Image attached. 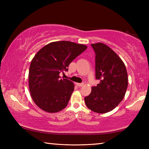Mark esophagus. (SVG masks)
<instances>
[{
    "label": "esophagus",
    "instance_id": "obj_1",
    "mask_svg": "<svg viewBox=\"0 0 149 149\" xmlns=\"http://www.w3.org/2000/svg\"><path fill=\"white\" fill-rule=\"evenodd\" d=\"M76 85L77 86H78V87H82V86H84V83H82V84H79V83H76Z\"/></svg>",
    "mask_w": 149,
    "mask_h": 149
}]
</instances>
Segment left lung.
I'll return each mask as SVG.
<instances>
[{
  "mask_svg": "<svg viewBox=\"0 0 149 149\" xmlns=\"http://www.w3.org/2000/svg\"><path fill=\"white\" fill-rule=\"evenodd\" d=\"M95 52L96 79L100 83L92 87L91 93L85 97L91 110L104 114L117 107L124 97L128 76L124 63L112 49L102 42L91 44Z\"/></svg>",
  "mask_w": 149,
  "mask_h": 149,
  "instance_id": "left-lung-1",
  "label": "left lung"
}]
</instances>
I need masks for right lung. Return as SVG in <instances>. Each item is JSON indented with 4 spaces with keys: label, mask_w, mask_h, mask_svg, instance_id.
Returning <instances> with one entry per match:
<instances>
[{
    "label": "right lung",
    "mask_w": 149,
    "mask_h": 149,
    "mask_svg": "<svg viewBox=\"0 0 149 149\" xmlns=\"http://www.w3.org/2000/svg\"><path fill=\"white\" fill-rule=\"evenodd\" d=\"M86 45L67 41L50 42L32 59L29 71V89L33 100L49 113L61 111L68 105L74 84L60 79L69 64L86 50Z\"/></svg>",
    "instance_id": "obj_1"
}]
</instances>
